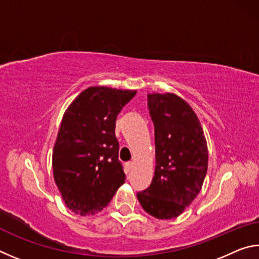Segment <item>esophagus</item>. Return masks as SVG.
Segmentation results:
<instances>
[{
    "label": "esophagus",
    "mask_w": 259,
    "mask_h": 259,
    "mask_svg": "<svg viewBox=\"0 0 259 259\" xmlns=\"http://www.w3.org/2000/svg\"><path fill=\"white\" fill-rule=\"evenodd\" d=\"M133 166H134V162H126V163L124 164V168H125V171L126 172H129L131 169H133Z\"/></svg>",
    "instance_id": "1"
}]
</instances>
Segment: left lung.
Returning <instances> with one entry per match:
<instances>
[{"label": "left lung", "instance_id": "8db88e82", "mask_svg": "<svg viewBox=\"0 0 259 259\" xmlns=\"http://www.w3.org/2000/svg\"><path fill=\"white\" fill-rule=\"evenodd\" d=\"M154 124L155 171L151 185L137 193L143 209L171 219L192 203L208 169V147L200 121L185 100L174 94H148Z\"/></svg>", "mask_w": 259, "mask_h": 259}]
</instances>
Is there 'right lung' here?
<instances>
[{
	"label": "right lung",
	"instance_id": "1",
	"mask_svg": "<svg viewBox=\"0 0 259 259\" xmlns=\"http://www.w3.org/2000/svg\"><path fill=\"white\" fill-rule=\"evenodd\" d=\"M136 93L90 87L65 112L52 169L64 202L73 212L87 216L102 211L125 182L115 122Z\"/></svg>",
	"mask_w": 259,
	"mask_h": 259
}]
</instances>
